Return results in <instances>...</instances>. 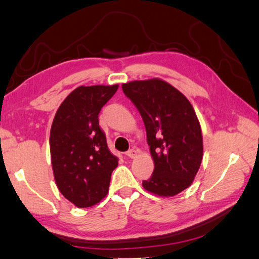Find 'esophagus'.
<instances>
[{"instance_id": "34e87169", "label": "esophagus", "mask_w": 259, "mask_h": 259, "mask_svg": "<svg viewBox=\"0 0 259 259\" xmlns=\"http://www.w3.org/2000/svg\"><path fill=\"white\" fill-rule=\"evenodd\" d=\"M126 156L128 157V158H131V159H134V158L138 156V151L134 150V149H131V150H128V151L126 152Z\"/></svg>"}]
</instances>
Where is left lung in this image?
<instances>
[{
    "label": "left lung",
    "mask_w": 259,
    "mask_h": 259,
    "mask_svg": "<svg viewBox=\"0 0 259 259\" xmlns=\"http://www.w3.org/2000/svg\"><path fill=\"white\" fill-rule=\"evenodd\" d=\"M122 92L141 115L155 169L143 181L147 191L173 197L193 182L202 160L201 127L189 100L165 80L122 84Z\"/></svg>",
    "instance_id": "obj_1"
}]
</instances>
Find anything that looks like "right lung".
<instances>
[{
	"label": "right lung",
	"mask_w": 259,
	"mask_h": 259,
	"mask_svg": "<svg viewBox=\"0 0 259 259\" xmlns=\"http://www.w3.org/2000/svg\"><path fill=\"white\" fill-rule=\"evenodd\" d=\"M118 85L79 86L63 100L50 133L54 180L62 196L78 208L107 196L118 158L108 149L99 113Z\"/></svg>",
	"instance_id": "obj_1"
}]
</instances>
